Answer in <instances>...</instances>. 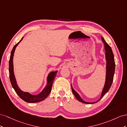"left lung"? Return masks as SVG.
Instances as JSON below:
<instances>
[{
  "instance_id": "obj_1",
  "label": "left lung",
  "mask_w": 127,
  "mask_h": 127,
  "mask_svg": "<svg viewBox=\"0 0 127 127\" xmlns=\"http://www.w3.org/2000/svg\"><path fill=\"white\" fill-rule=\"evenodd\" d=\"M101 39H102V40L104 45V48L105 50V59L106 60V78H105V85L104 86L103 89L102 90V94H101V96L100 98L96 101L95 102H87L83 100L81 97L80 96L79 94L76 92L74 89L72 87V86L71 85V88H72V91L74 95L76 97L79 101L85 104H94L95 103L103 98V97L105 95V94L109 90L111 86L112 85V82L113 80V77L114 74V71H115V61H114V55L113 52H112V49L111 47L108 45L107 42L104 39L101 37Z\"/></svg>"
}]
</instances>
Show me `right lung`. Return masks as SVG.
Listing matches in <instances>:
<instances>
[{
    "instance_id": "right-lung-1",
    "label": "right lung",
    "mask_w": 127,
    "mask_h": 127,
    "mask_svg": "<svg viewBox=\"0 0 127 127\" xmlns=\"http://www.w3.org/2000/svg\"><path fill=\"white\" fill-rule=\"evenodd\" d=\"M23 38V37H22L21 40L14 46L11 52V54H10V59L9 61V73L10 81V82H11L13 88L15 90L16 94L19 96V97L22 99H23L25 102L28 103H38L44 100L48 96L50 92H51L53 83L54 79L55 78L57 71H56L55 72H51L48 74L47 77V85L46 86L44 89L41 92V93H40L38 95H31L29 93L24 92L22 91V90H21L17 84L15 75H14V73L13 57L16 47L19 45V43L22 40Z\"/></svg>"
}]
</instances>
